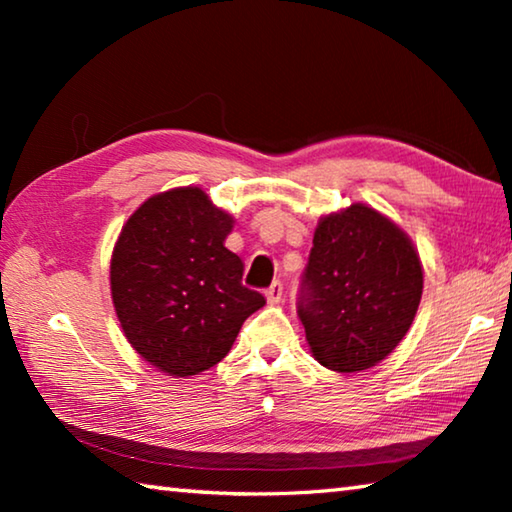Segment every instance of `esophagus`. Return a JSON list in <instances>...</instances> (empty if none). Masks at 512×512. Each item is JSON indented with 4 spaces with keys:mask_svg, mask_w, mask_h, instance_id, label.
<instances>
[{
    "mask_svg": "<svg viewBox=\"0 0 512 512\" xmlns=\"http://www.w3.org/2000/svg\"><path fill=\"white\" fill-rule=\"evenodd\" d=\"M282 293H284L282 282L275 280V282L271 284V287L266 289V300H268V302H280V300H282Z\"/></svg>",
    "mask_w": 512,
    "mask_h": 512,
    "instance_id": "obj_1",
    "label": "esophagus"
}]
</instances>
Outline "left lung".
<instances>
[{
	"label": "left lung",
	"mask_w": 512,
	"mask_h": 512,
	"mask_svg": "<svg viewBox=\"0 0 512 512\" xmlns=\"http://www.w3.org/2000/svg\"><path fill=\"white\" fill-rule=\"evenodd\" d=\"M420 298V257L386 216L352 205L318 223L296 302L318 363L377 366L409 332Z\"/></svg>",
	"instance_id": "1"
}]
</instances>
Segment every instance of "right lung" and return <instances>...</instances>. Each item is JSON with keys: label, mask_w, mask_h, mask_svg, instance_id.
Listing matches in <instances>:
<instances>
[{"label": "right lung", "mask_w": 512, "mask_h": 512, "mask_svg": "<svg viewBox=\"0 0 512 512\" xmlns=\"http://www.w3.org/2000/svg\"><path fill=\"white\" fill-rule=\"evenodd\" d=\"M232 219L198 187L146 201L121 228L110 264L112 302L128 343L173 377L198 375L230 352L264 307L225 248Z\"/></svg>", "instance_id": "1"}]
</instances>
